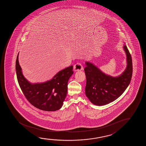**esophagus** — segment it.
I'll use <instances>...</instances> for the list:
<instances>
[{
	"mask_svg": "<svg viewBox=\"0 0 146 146\" xmlns=\"http://www.w3.org/2000/svg\"><path fill=\"white\" fill-rule=\"evenodd\" d=\"M83 70V67L81 64L79 63H77L74 66V71H81Z\"/></svg>",
	"mask_w": 146,
	"mask_h": 146,
	"instance_id": "esophagus-1",
	"label": "esophagus"
}]
</instances>
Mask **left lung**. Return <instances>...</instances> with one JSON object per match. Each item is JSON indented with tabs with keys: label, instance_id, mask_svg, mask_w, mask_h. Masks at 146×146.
<instances>
[{
	"label": "left lung",
	"instance_id": "8db88e82",
	"mask_svg": "<svg viewBox=\"0 0 146 146\" xmlns=\"http://www.w3.org/2000/svg\"><path fill=\"white\" fill-rule=\"evenodd\" d=\"M123 49L126 55L127 66L118 76L113 77L105 74L93 63L85 62V94L94 105L103 106L113 102L124 93L130 84L133 72L132 57L125 44Z\"/></svg>",
	"mask_w": 146,
	"mask_h": 146
}]
</instances>
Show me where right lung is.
Masks as SVG:
<instances>
[{"label":"right lung","mask_w":146,"mask_h":146,"mask_svg":"<svg viewBox=\"0 0 146 146\" xmlns=\"http://www.w3.org/2000/svg\"><path fill=\"white\" fill-rule=\"evenodd\" d=\"M16 60L17 78L20 88L28 101L40 110L55 111L63 106L67 92L68 80L73 74V66L65 68L50 80L31 83L25 78L18 61Z\"/></svg>","instance_id":"obj_1"}]
</instances>
